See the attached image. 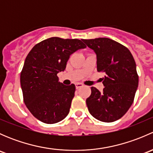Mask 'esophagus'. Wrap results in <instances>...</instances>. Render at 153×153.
Wrapping results in <instances>:
<instances>
[{
    "label": "esophagus",
    "mask_w": 153,
    "mask_h": 153,
    "mask_svg": "<svg viewBox=\"0 0 153 153\" xmlns=\"http://www.w3.org/2000/svg\"><path fill=\"white\" fill-rule=\"evenodd\" d=\"M83 86H84V85H83L82 84H81V83H78V84H75V88H76L77 89H79V88L82 87Z\"/></svg>",
    "instance_id": "34e87169"
}]
</instances>
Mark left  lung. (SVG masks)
Masks as SVG:
<instances>
[{
	"instance_id": "obj_1",
	"label": "left lung",
	"mask_w": 153,
	"mask_h": 153,
	"mask_svg": "<svg viewBox=\"0 0 153 153\" xmlns=\"http://www.w3.org/2000/svg\"><path fill=\"white\" fill-rule=\"evenodd\" d=\"M97 56V70L104 72L103 92L91 87L86 102L89 113L103 122L124 116L132 104L138 85L136 64L130 51L107 38L82 39Z\"/></svg>"
}]
</instances>
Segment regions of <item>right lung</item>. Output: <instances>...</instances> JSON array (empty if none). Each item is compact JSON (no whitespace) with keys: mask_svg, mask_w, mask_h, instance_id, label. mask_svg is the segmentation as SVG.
<instances>
[{"mask_svg":"<svg viewBox=\"0 0 153 153\" xmlns=\"http://www.w3.org/2000/svg\"><path fill=\"white\" fill-rule=\"evenodd\" d=\"M86 46L81 40L52 37L31 49L21 72L24 101L34 117L55 124L69 114L75 86L60 83L57 74L65 70L71 54Z\"/></svg>","mask_w":153,"mask_h":153,"instance_id":"add662e5","label":"right lung"}]
</instances>
